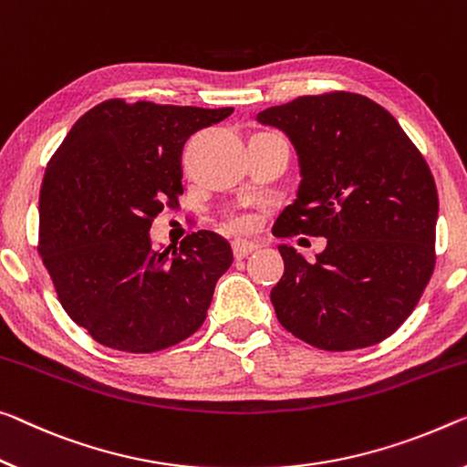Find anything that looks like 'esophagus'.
<instances>
[{
  "mask_svg": "<svg viewBox=\"0 0 467 467\" xmlns=\"http://www.w3.org/2000/svg\"><path fill=\"white\" fill-rule=\"evenodd\" d=\"M232 246H234V254L238 256V258H242V256H246V254L253 253V250L256 248V244L250 242V240H234Z\"/></svg>",
  "mask_w": 467,
  "mask_h": 467,
  "instance_id": "34e87169",
  "label": "esophagus"
}]
</instances>
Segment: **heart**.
Returning a JSON list of instances; mask_svg holds the SVG:
<instances>
[{"mask_svg":"<svg viewBox=\"0 0 467 467\" xmlns=\"http://www.w3.org/2000/svg\"><path fill=\"white\" fill-rule=\"evenodd\" d=\"M235 225H238V227H248V221L246 219H240Z\"/></svg>","mask_w":467,"mask_h":467,"instance_id":"heart-1","label":"heart"}]
</instances>
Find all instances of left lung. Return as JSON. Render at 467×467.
<instances>
[{"label": "left lung", "instance_id": "left-lung-1", "mask_svg": "<svg viewBox=\"0 0 467 467\" xmlns=\"http://www.w3.org/2000/svg\"><path fill=\"white\" fill-rule=\"evenodd\" d=\"M290 140L300 183L275 235H324L315 261L279 244L271 288L288 332L324 350L389 338L434 269L439 193L418 148L389 110L358 93L303 96L256 114Z\"/></svg>", "mask_w": 467, "mask_h": 467}]
</instances>
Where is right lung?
<instances>
[{
    "mask_svg": "<svg viewBox=\"0 0 467 467\" xmlns=\"http://www.w3.org/2000/svg\"><path fill=\"white\" fill-rule=\"evenodd\" d=\"M232 112L109 99L77 120L49 161L39 254L64 311L96 342L154 353L204 324L232 246L200 229L171 253L154 248L150 227L183 193V143Z\"/></svg>",
    "mask_w": 467,
    "mask_h": 467,
    "instance_id": "1",
    "label": "right lung"
}]
</instances>
